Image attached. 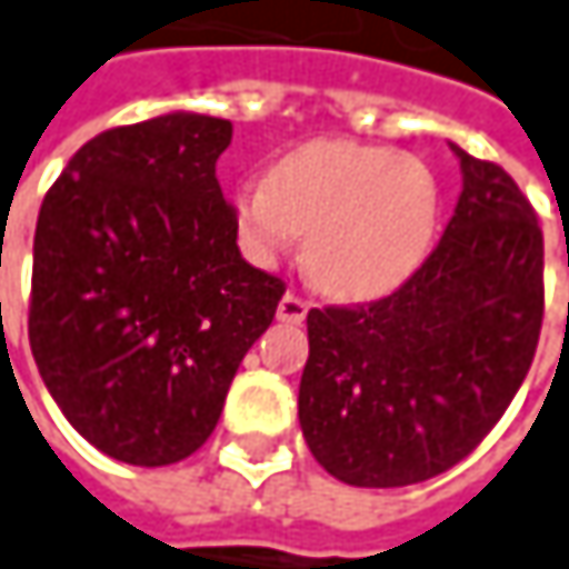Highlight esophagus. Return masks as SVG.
I'll list each match as a JSON object with an SVG mask.
<instances>
[{
  "instance_id": "1",
  "label": "esophagus",
  "mask_w": 569,
  "mask_h": 569,
  "mask_svg": "<svg viewBox=\"0 0 569 569\" xmlns=\"http://www.w3.org/2000/svg\"><path fill=\"white\" fill-rule=\"evenodd\" d=\"M306 312H309V302L292 296V292H286L283 299H280V306H277V319L280 322H292V326H299L306 319Z\"/></svg>"
}]
</instances>
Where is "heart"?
<instances>
[{
  "label": "heart",
  "instance_id": "heart-1",
  "mask_svg": "<svg viewBox=\"0 0 569 569\" xmlns=\"http://www.w3.org/2000/svg\"><path fill=\"white\" fill-rule=\"evenodd\" d=\"M243 253L277 267L302 243L309 280L342 299H376L405 283L438 230V180L411 154L339 138L306 141L267 180L233 190Z\"/></svg>",
  "mask_w": 569,
  "mask_h": 569
}]
</instances>
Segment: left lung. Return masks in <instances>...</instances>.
<instances>
[{"mask_svg": "<svg viewBox=\"0 0 569 569\" xmlns=\"http://www.w3.org/2000/svg\"><path fill=\"white\" fill-rule=\"evenodd\" d=\"M461 193L431 257L369 306L309 309L299 425L352 488L428 481L498 425L543 319V233L491 161L451 144Z\"/></svg>", "mask_w": 569, "mask_h": 569, "instance_id": "1", "label": "left lung"}]
</instances>
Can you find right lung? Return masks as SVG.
<instances>
[{
    "label": "right lung",
    "mask_w": 569,
    "mask_h": 569,
    "mask_svg": "<svg viewBox=\"0 0 569 569\" xmlns=\"http://www.w3.org/2000/svg\"><path fill=\"white\" fill-rule=\"evenodd\" d=\"M223 118L171 111L91 138L46 193L29 346L71 428L114 461L193 455L286 286L237 247Z\"/></svg>",
    "instance_id": "right-lung-1"
}]
</instances>
